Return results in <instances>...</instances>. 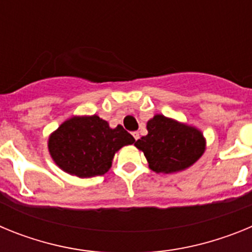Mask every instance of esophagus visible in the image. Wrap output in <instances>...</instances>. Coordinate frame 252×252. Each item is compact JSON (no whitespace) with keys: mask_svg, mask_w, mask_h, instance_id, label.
Masks as SVG:
<instances>
[{"mask_svg":"<svg viewBox=\"0 0 252 252\" xmlns=\"http://www.w3.org/2000/svg\"><path fill=\"white\" fill-rule=\"evenodd\" d=\"M132 136H133V139H135V140H139L140 133L137 132V131H133V132H132Z\"/></svg>","mask_w":252,"mask_h":252,"instance_id":"1","label":"esophagus"}]
</instances>
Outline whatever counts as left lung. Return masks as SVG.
<instances>
[{
  "label": "left lung",
  "instance_id": "left-lung-1",
  "mask_svg": "<svg viewBox=\"0 0 252 252\" xmlns=\"http://www.w3.org/2000/svg\"><path fill=\"white\" fill-rule=\"evenodd\" d=\"M148 135L135 142L155 173L173 174L190 168L204 154L206 139L199 128L164 115L146 125Z\"/></svg>",
  "mask_w": 252,
  "mask_h": 252
}]
</instances>
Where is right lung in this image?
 <instances>
[{"instance_id": "add662e5", "label": "right lung", "mask_w": 252, "mask_h": 252, "mask_svg": "<svg viewBox=\"0 0 252 252\" xmlns=\"http://www.w3.org/2000/svg\"><path fill=\"white\" fill-rule=\"evenodd\" d=\"M135 139L119 125L99 116H72L50 133L48 150L53 161L70 175L92 178L106 174L112 166L115 154Z\"/></svg>"}]
</instances>
